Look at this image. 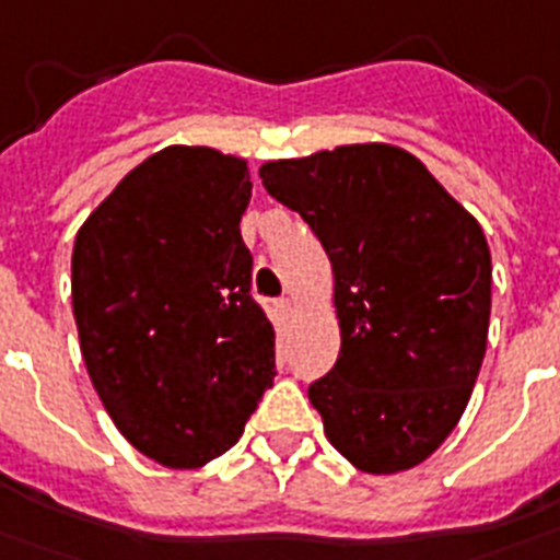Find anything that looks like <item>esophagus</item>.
<instances>
[{"label":"esophagus","instance_id":"esophagus-1","mask_svg":"<svg viewBox=\"0 0 560 560\" xmlns=\"http://www.w3.org/2000/svg\"><path fill=\"white\" fill-rule=\"evenodd\" d=\"M276 311H279L281 317H293V314H296V302L290 296L279 299V302H276Z\"/></svg>","mask_w":560,"mask_h":560}]
</instances>
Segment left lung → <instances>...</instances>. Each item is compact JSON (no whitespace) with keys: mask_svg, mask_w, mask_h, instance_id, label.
<instances>
[{"mask_svg":"<svg viewBox=\"0 0 560 560\" xmlns=\"http://www.w3.org/2000/svg\"><path fill=\"white\" fill-rule=\"evenodd\" d=\"M258 176L331 261L340 355L308 387L328 443L370 476L417 467L458 425L488 349L479 220L390 143L267 161Z\"/></svg>","mask_w":560,"mask_h":560,"instance_id":"1","label":"left lung"}]
</instances>
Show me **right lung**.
Here are the masks:
<instances>
[{"mask_svg":"<svg viewBox=\"0 0 560 560\" xmlns=\"http://www.w3.org/2000/svg\"><path fill=\"white\" fill-rule=\"evenodd\" d=\"M249 199L243 158L166 147L75 234L81 358L119 434L161 467L232 450L276 375V328L249 296Z\"/></svg>","mask_w":560,"mask_h":560,"instance_id":"obj_1","label":"right lung"}]
</instances>
